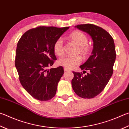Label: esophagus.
Masks as SVG:
<instances>
[{
  "label": "esophagus",
  "instance_id": "obj_1",
  "mask_svg": "<svg viewBox=\"0 0 129 129\" xmlns=\"http://www.w3.org/2000/svg\"><path fill=\"white\" fill-rule=\"evenodd\" d=\"M64 71H65V72H68V71H69V69H67V68H64Z\"/></svg>",
  "mask_w": 129,
  "mask_h": 129
}]
</instances>
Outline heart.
Returning a JSON list of instances; mask_svg holds the SVG:
<instances>
[{
	"instance_id": "1",
	"label": "heart",
	"mask_w": 129,
	"mask_h": 129,
	"mask_svg": "<svg viewBox=\"0 0 129 129\" xmlns=\"http://www.w3.org/2000/svg\"><path fill=\"white\" fill-rule=\"evenodd\" d=\"M69 38L71 41L79 46L78 52L83 56H87L90 52L91 47L87 43L88 38L86 35L80 31H74L69 35ZM53 51L58 56H61L64 53V43L62 38H57L53 44ZM82 62V58L77 56H65L58 60V64L68 69L73 68Z\"/></svg>"
}]
</instances>
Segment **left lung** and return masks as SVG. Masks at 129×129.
Instances as JSON below:
<instances>
[{
    "label": "left lung",
    "mask_w": 129,
    "mask_h": 129,
    "mask_svg": "<svg viewBox=\"0 0 129 129\" xmlns=\"http://www.w3.org/2000/svg\"><path fill=\"white\" fill-rule=\"evenodd\" d=\"M78 29L88 33L93 42V50L86 62L80 66L82 72H73V89L76 94L84 99H91L104 90L113 72L116 60V50L113 39L106 30L95 25L87 24L76 26Z\"/></svg>",
    "instance_id": "1"
}]
</instances>
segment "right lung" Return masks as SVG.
<instances>
[{"instance_id":"obj_1","label":"right lung","mask_w":129,"mask_h":129,"mask_svg":"<svg viewBox=\"0 0 129 129\" xmlns=\"http://www.w3.org/2000/svg\"><path fill=\"white\" fill-rule=\"evenodd\" d=\"M69 28L41 26L27 30L18 42L15 66L18 78L25 90L36 99L47 101L56 94L64 69L48 68L57 60L53 44Z\"/></svg>"}]
</instances>
